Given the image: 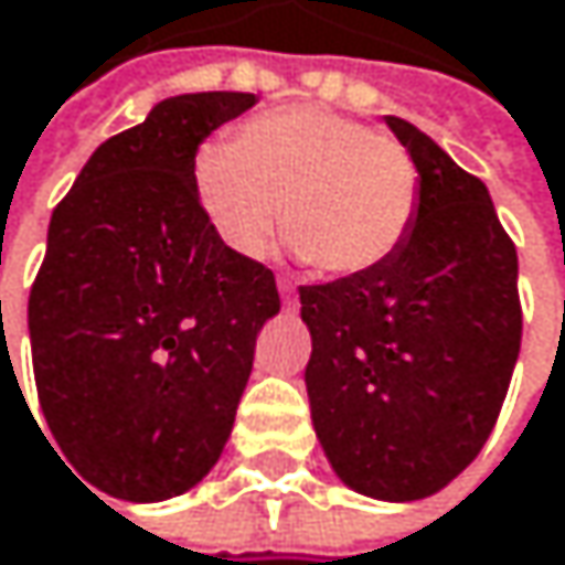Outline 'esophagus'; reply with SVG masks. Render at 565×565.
I'll return each mask as SVG.
<instances>
[{
	"label": "esophagus",
	"mask_w": 565,
	"mask_h": 565,
	"mask_svg": "<svg viewBox=\"0 0 565 565\" xmlns=\"http://www.w3.org/2000/svg\"><path fill=\"white\" fill-rule=\"evenodd\" d=\"M279 296H282V302H286V306H296V289H292V282H289V279H279Z\"/></svg>",
	"instance_id": "obj_1"
}]
</instances>
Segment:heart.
Segmentation results:
<instances>
[{
  "instance_id": "heart-1",
  "label": "heart",
  "mask_w": 565,
  "mask_h": 565,
  "mask_svg": "<svg viewBox=\"0 0 565 565\" xmlns=\"http://www.w3.org/2000/svg\"><path fill=\"white\" fill-rule=\"evenodd\" d=\"M213 233L246 259L269 249L279 226L302 259L332 276L382 266L412 236L422 170L412 150L326 108H282L206 141L190 167Z\"/></svg>"
}]
</instances>
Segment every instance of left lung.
Masks as SVG:
<instances>
[{
  "instance_id": "8db88e82",
  "label": "left lung",
  "mask_w": 565,
  "mask_h": 565,
  "mask_svg": "<svg viewBox=\"0 0 565 565\" xmlns=\"http://www.w3.org/2000/svg\"><path fill=\"white\" fill-rule=\"evenodd\" d=\"M385 125L422 170L412 236L382 266L299 286L306 392L339 480L422 500L487 444L520 355L516 246L487 186L405 118Z\"/></svg>"
}]
</instances>
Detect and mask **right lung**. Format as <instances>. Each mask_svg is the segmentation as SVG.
<instances>
[{"label": "right lung", "mask_w": 565, "mask_h": 565, "mask_svg": "<svg viewBox=\"0 0 565 565\" xmlns=\"http://www.w3.org/2000/svg\"><path fill=\"white\" fill-rule=\"evenodd\" d=\"M253 105L243 92L157 102L52 213L29 296L35 388L65 467L108 497L153 503L210 473L279 312L273 269L213 233L190 180L203 138Z\"/></svg>", "instance_id": "right-lung-1"}]
</instances>
